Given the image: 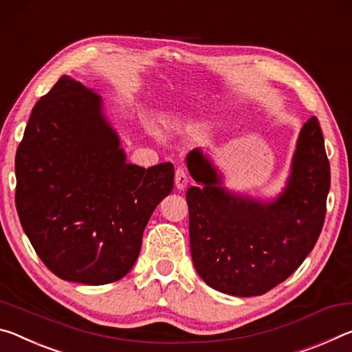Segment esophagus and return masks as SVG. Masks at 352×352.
<instances>
[{"label": "esophagus", "instance_id": "obj_1", "mask_svg": "<svg viewBox=\"0 0 352 352\" xmlns=\"http://www.w3.org/2000/svg\"><path fill=\"white\" fill-rule=\"evenodd\" d=\"M175 184L177 190H184L188 184V176L184 168H177L175 173Z\"/></svg>", "mask_w": 352, "mask_h": 352}]
</instances>
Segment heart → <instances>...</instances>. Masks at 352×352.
Here are the masks:
<instances>
[{
    "mask_svg": "<svg viewBox=\"0 0 352 352\" xmlns=\"http://www.w3.org/2000/svg\"><path fill=\"white\" fill-rule=\"evenodd\" d=\"M155 135H160V134H159V132H155Z\"/></svg>",
    "mask_w": 352,
    "mask_h": 352,
    "instance_id": "obj_1",
    "label": "heart"
}]
</instances>
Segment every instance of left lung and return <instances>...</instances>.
Masks as SVG:
<instances>
[{"mask_svg":"<svg viewBox=\"0 0 352 352\" xmlns=\"http://www.w3.org/2000/svg\"><path fill=\"white\" fill-rule=\"evenodd\" d=\"M190 252L207 285L232 296H258L284 282L320 237L331 187V168L318 118L299 131L289 176L273 197L226 187L209 153L187 154Z\"/></svg>","mask_w":352,"mask_h":352,"instance_id":"left-lung-1","label":"left lung"}]
</instances>
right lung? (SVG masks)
Instances as JSON below:
<instances>
[{"mask_svg": "<svg viewBox=\"0 0 352 352\" xmlns=\"http://www.w3.org/2000/svg\"><path fill=\"white\" fill-rule=\"evenodd\" d=\"M15 203L42 262L63 280L102 285L131 272L175 168L128 164L104 100L62 76L32 109L15 157Z\"/></svg>", "mask_w": 352, "mask_h": 352, "instance_id": "obj_1", "label": "right lung"}]
</instances>
